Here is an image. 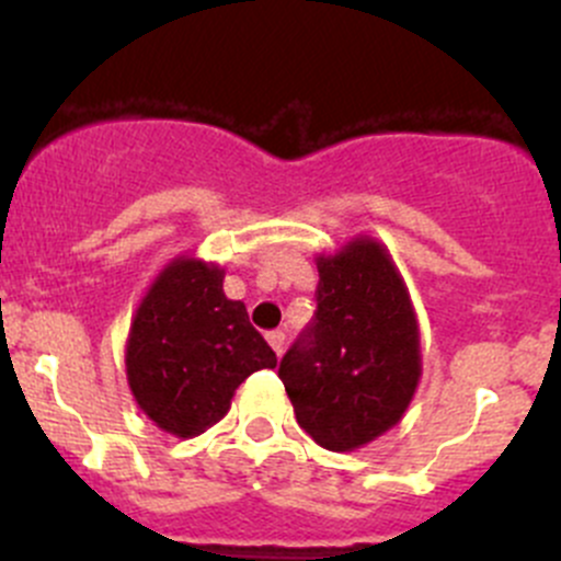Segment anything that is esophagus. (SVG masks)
<instances>
[{"label":"esophagus","mask_w":561,"mask_h":561,"mask_svg":"<svg viewBox=\"0 0 561 561\" xmlns=\"http://www.w3.org/2000/svg\"><path fill=\"white\" fill-rule=\"evenodd\" d=\"M265 339H268V344L274 347L276 355H282V350H285V333L282 331H268L265 333Z\"/></svg>","instance_id":"1"}]
</instances>
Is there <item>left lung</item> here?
<instances>
[{
  "label": "left lung",
  "instance_id": "obj_1",
  "mask_svg": "<svg viewBox=\"0 0 561 561\" xmlns=\"http://www.w3.org/2000/svg\"><path fill=\"white\" fill-rule=\"evenodd\" d=\"M314 317L279 364L298 423L328 450H353L404 415L421 377L404 282L369 239L317 260Z\"/></svg>",
  "mask_w": 561,
  "mask_h": 561
}]
</instances>
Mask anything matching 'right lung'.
I'll list each match as a JSON object with an SVG mask.
<instances>
[{"mask_svg":"<svg viewBox=\"0 0 561 561\" xmlns=\"http://www.w3.org/2000/svg\"><path fill=\"white\" fill-rule=\"evenodd\" d=\"M225 274L201 260H173L129 328L127 380L140 410L175 437H195L230 410L233 390L276 353L222 293Z\"/></svg>","mask_w":561,"mask_h":561,"instance_id":"obj_1","label":"right lung"}]
</instances>
